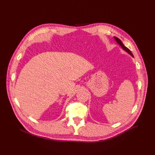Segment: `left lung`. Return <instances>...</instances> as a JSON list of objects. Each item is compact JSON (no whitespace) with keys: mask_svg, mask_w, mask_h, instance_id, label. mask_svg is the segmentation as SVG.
Masks as SVG:
<instances>
[{"mask_svg":"<svg viewBox=\"0 0 155 155\" xmlns=\"http://www.w3.org/2000/svg\"><path fill=\"white\" fill-rule=\"evenodd\" d=\"M115 40H117V41L118 42V43L119 44V45L125 50V51H126L127 53H129L131 56H133V54H132V53H131V51H130V50L129 49V48H127L126 47H125L124 45V44L122 43V41H121V40L120 39H119L118 38H117V37H115Z\"/></svg>","mask_w":155,"mask_h":155,"instance_id":"left-lung-1","label":"left lung"}]
</instances>
